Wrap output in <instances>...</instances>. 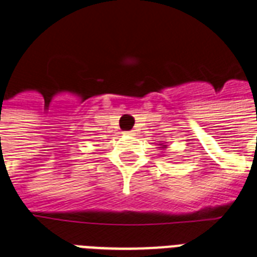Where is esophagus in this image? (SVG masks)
<instances>
[{"label":"esophagus","instance_id":"obj_1","mask_svg":"<svg viewBox=\"0 0 257 257\" xmlns=\"http://www.w3.org/2000/svg\"><path fill=\"white\" fill-rule=\"evenodd\" d=\"M128 135H129V136H135V132H134V131H129Z\"/></svg>","mask_w":257,"mask_h":257}]
</instances>
